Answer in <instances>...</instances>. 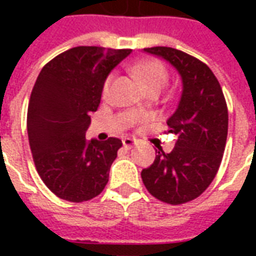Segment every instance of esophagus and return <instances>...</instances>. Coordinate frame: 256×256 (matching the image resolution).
<instances>
[{
  "label": "esophagus",
  "mask_w": 256,
  "mask_h": 256,
  "mask_svg": "<svg viewBox=\"0 0 256 256\" xmlns=\"http://www.w3.org/2000/svg\"><path fill=\"white\" fill-rule=\"evenodd\" d=\"M136 144H137V140L136 138H132V137L123 138V146H126V148H133Z\"/></svg>",
  "instance_id": "1"
}]
</instances>
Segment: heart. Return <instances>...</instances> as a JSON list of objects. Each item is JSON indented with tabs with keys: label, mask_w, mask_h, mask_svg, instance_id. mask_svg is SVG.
<instances>
[{
	"label": "heart",
	"mask_w": 256,
	"mask_h": 256,
	"mask_svg": "<svg viewBox=\"0 0 256 256\" xmlns=\"http://www.w3.org/2000/svg\"><path fill=\"white\" fill-rule=\"evenodd\" d=\"M133 72L137 75V78L140 79V82L142 84L144 89L146 92H150V90H159L166 84L167 78H168V74H167L166 67L158 62V60H140L137 63L133 64ZM112 80H114V75H108L102 84V89H101V93L106 97L110 92V88H111ZM145 111V104L141 102L138 106H136L134 108V115H141L144 114Z\"/></svg>",
	"instance_id": "1"
}]
</instances>
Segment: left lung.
Returning a JSON list of instances; mask_svg holds the SVG:
<instances>
[{
	"mask_svg": "<svg viewBox=\"0 0 256 256\" xmlns=\"http://www.w3.org/2000/svg\"><path fill=\"white\" fill-rule=\"evenodd\" d=\"M177 70L182 82L178 106L167 119L177 136L170 154L159 148L155 162L141 172L148 192L168 204L198 198L220 168L228 137V106L218 79L204 63L167 46L145 48Z\"/></svg>",
	"mask_w": 256,
	"mask_h": 256,
	"instance_id": "obj_1",
	"label": "left lung"
}]
</instances>
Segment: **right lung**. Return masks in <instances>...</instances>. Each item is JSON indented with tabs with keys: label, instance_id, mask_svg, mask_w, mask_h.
I'll list each match as a JSON object with an SVG mask.
<instances>
[{
	"label": "right lung",
	"instance_id": "right-lung-1",
	"mask_svg": "<svg viewBox=\"0 0 256 256\" xmlns=\"http://www.w3.org/2000/svg\"><path fill=\"white\" fill-rule=\"evenodd\" d=\"M130 49L76 46L42 68L31 92L27 133L36 172L56 196L80 203L96 198L122 141L86 140L90 114L97 111L101 89Z\"/></svg>",
	"mask_w": 256,
	"mask_h": 256
}]
</instances>
